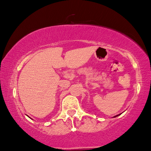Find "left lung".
Wrapping results in <instances>:
<instances>
[{"label":"left lung","mask_w":151,"mask_h":151,"mask_svg":"<svg viewBox=\"0 0 151 151\" xmlns=\"http://www.w3.org/2000/svg\"><path fill=\"white\" fill-rule=\"evenodd\" d=\"M120 114H117V115H116V116H113V117H114H114H116V116H119V115H120Z\"/></svg>","instance_id":"1"}]
</instances>
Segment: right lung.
<instances>
[{
	"instance_id": "add662e5",
	"label": "right lung",
	"mask_w": 151,
	"mask_h": 151,
	"mask_svg": "<svg viewBox=\"0 0 151 151\" xmlns=\"http://www.w3.org/2000/svg\"><path fill=\"white\" fill-rule=\"evenodd\" d=\"M30 119H31V118H30Z\"/></svg>"
}]
</instances>
